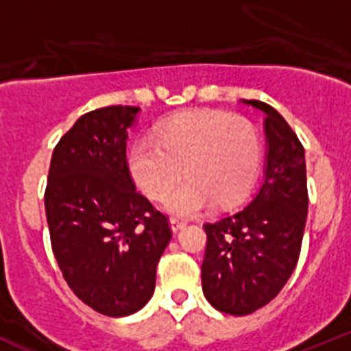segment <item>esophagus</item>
<instances>
[{"instance_id":"obj_1","label":"esophagus","mask_w":351,"mask_h":351,"mask_svg":"<svg viewBox=\"0 0 351 351\" xmlns=\"http://www.w3.org/2000/svg\"><path fill=\"white\" fill-rule=\"evenodd\" d=\"M184 226H186V221H182V219H178V218L170 219V228H172V232L182 230Z\"/></svg>"}]
</instances>
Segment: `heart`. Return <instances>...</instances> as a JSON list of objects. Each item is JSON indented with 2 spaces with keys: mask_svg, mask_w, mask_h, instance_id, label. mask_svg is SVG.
I'll list each match as a JSON object with an SVG mask.
<instances>
[{
  "mask_svg": "<svg viewBox=\"0 0 351 351\" xmlns=\"http://www.w3.org/2000/svg\"><path fill=\"white\" fill-rule=\"evenodd\" d=\"M262 160L258 132L244 117L223 110H197L167 121L156 141L132 145L128 172L142 193L165 197L184 172L186 179L165 198L173 216H195L216 200L228 206L246 195Z\"/></svg>",
  "mask_w": 351,
  "mask_h": 351,
  "instance_id": "heart-1",
  "label": "heart"
}]
</instances>
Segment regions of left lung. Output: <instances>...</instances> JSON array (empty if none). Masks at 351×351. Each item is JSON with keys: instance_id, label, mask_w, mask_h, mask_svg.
<instances>
[{"instance_id": "8db88e82", "label": "left lung", "mask_w": 351, "mask_h": 351, "mask_svg": "<svg viewBox=\"0 0 351 351\" xmlns=\"http://www.w3.org/2000/svg\"><path fill=\"white\" fill-rule=\"evenodd\" d=\"M263 112V179L250 202L206 223L202 290L218 311L243 316L271 302L299 260L306 218V156L293 130L276 108L241 100Z\"/></svg>"}]
</instances>
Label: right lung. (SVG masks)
Here are the masks:
<instances>
[{
    "instance_id": "right-lung-1",
    "label": "right lung",
    "mask_w": 351,
    "mask_h": 351,
    "mask_svg": "<svg viewBox=\"0 0 351 351\" xmlns=\"http://www.w3.org/2000/svg\"><path fill=\"white\" fill-rule=\"evenodd\" d=\"M138 107L84 114L52 153L45 214L52 251L68 287L89 308L128 316L154 293L156 265L172 232L135 190L126 163Z\"/></svg>"
}]
</instances>
